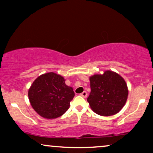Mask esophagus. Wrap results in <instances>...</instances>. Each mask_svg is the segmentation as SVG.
Segmentation results:
<instances>
[{
  "instance_id": "esophagus-1",
  "label": "esophagus",
  "mask_w": 153,
  "mask_h": 153,
  "mask_svg": "<svg viewBox=\"0 0 153 153\" xmlns=\"http://www.w3.org/2000/svg\"><path fill=\"white\" fill-rule=\"evenodd\" d=\"M80 95L81 96V97H83V98H85L88 96V93H87L86 91H83L82 93L80 94Z\"/></svg>"
}]
</instances>
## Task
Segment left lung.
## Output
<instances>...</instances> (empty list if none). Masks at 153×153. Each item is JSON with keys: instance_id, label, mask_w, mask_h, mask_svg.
Wrapping results in <instances>:
<instances>
[{"instance_id": "left-lung-1", "label": "left lung", "mask_w": 153, "mask_h": 153, "mask_svg": "<svg viewBox=\"0 0 153 153\" xmlns=\"http://www.w3.org/2000/svg\"><path fill=\"white\" fill-rule=\"evenodd\" d=\"M91 92L87 101L94 112L100 116L116 114L126 103L128 90L123 77L112 71L90 77Z\"/></svg>"}]
</instances>
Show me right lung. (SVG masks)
Returning a JSON list of instances; mask_svg holds the SVG:
<instances>
[{
	"label": "right lung",
	"instance_id": "add662e5",
	"mask_svg": "<svg viewBox=\"0 0 153 153\" xmlns=\"http://www.w3.org/2000/svg\"><path fill=\"white\" fill-rule=\"evenodd\" d=\"M74 97L72 88L65 83L63 77L53 72L37 77L28 91L33 109L48 119L62 116L70 107Z\"/></svg>",
	"mask_w": 153,
	"mask_h": 153
}]
</instances>
